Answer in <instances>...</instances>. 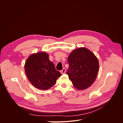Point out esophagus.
I'll use <instances>...</instances> for the list:
<instances>
[{"label":"esophagus","instance_id":"34e87169","mask_svg":"<svg viewBox=\"0 0 123 123\" xmlns=\"http://www.w3.org/2000/svg\"><path fill=\"white\" fill-rule=\"evenodd\" d=\"M61 72L62 74H64L66 72V69L65 68H63L62 70L61 71Z\"/></svg>","mask_w":123,"mask_h":123}]
</instances>
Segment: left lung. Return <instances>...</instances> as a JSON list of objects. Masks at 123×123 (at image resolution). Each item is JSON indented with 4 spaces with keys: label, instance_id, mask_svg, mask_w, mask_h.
<instances>
[{
    "label": "left lung",
    "instance_id": "obj_1",
    "mask_svg": "<svg viewBox=\"0 0 123 123\" xmlns=\"http://www.w3.org/2000/svg\"><path fill=\"white\" fill-rule=\"evenodd\" d=\"M69 69L67 74L74 87L84 90L94 83L97 76L99 64L98 58L85 48L73 50L68 58Z\"/></svg>",
    "mask_w": 123,
    "mask_h": 123
}]
</instances>
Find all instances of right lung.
<instances>
[{
	"label": "right lung",
	"mask_w": 123,
	"mask_h": 123,
	"mask_svg": "<svg viewBox=\"0 0 123 123\" xmlns=\"http://www.w3.org/2000/svg\"><path fill=\"white\" fill-rule=\"evenodd\" d=\"M25 69L30 83L36 88L43 90L52 87L62 75L49 60L48 54L43 52L30 56L25 62Z\"/></svg>",
	"instance_id": "obj_1"
}]
</instances>
